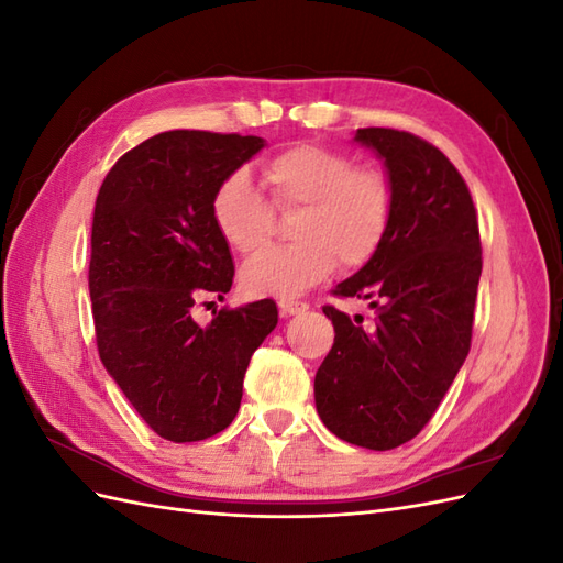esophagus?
Returning <instances> with one entry per match:
<instances>
[{
    "label": "esophagus",
    "instance_id": "esophagus-1",
    "mask_svg": "<svg viewBox=\"0 0 563 563\" xmlns=\"http://www.w3.org/2000/svg\"><path fill=\"white\" fill-rule=\"evenodd\" d=\"M305 310H310L308 302H300V300H279V312L284 317H294V314H300Z\"/></svg>",
    "mask_w": 563,
    "mask_h": 563
}]
</instances>
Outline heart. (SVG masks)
I'll use <instances>...</instances> for the list:
<instances>
[{
	"instance_id": "b5f03b06",
	"label": "heart",
	"mask_w": 563,
	"mask_h": 563,
	"mask_svg": "<svg viewBox=\"0 0 563 563\" xmlns=\"http://www.w3.org/2000/svg\"><path fill=\"white\" fill-rule=\"evenodd\" d=\"M263 178L272 207L298 211L294 246L267 249L251 258L240 284L251 298H288L308 291L340 261L362 267L383 246L395 190L378 168H362L338 150L294 145L265 162ZM211 213L223 242L236 253H255L269 236L272 209L249 172L236 168L218 183Z\"/></svg>"
}]
</instances>
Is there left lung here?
Segmentation results:
<instances>
[{"label": "left lung", "instance_id": "8db88e82", "mask_svg": "<svg viewBox=\"0 0 563 563\" xmlns=\"http://www.w3.org/2000/svg\"><path fill=\"white\" fill-rule=\"evenodd\" d=\"M395 190V213L373 258L335 286L362 314L323 308L333 347L314 376L321 422L347 444L389 451L434 416L472 340L482 242L467 185L446 155L413 133L356 129Z\"/></svg>", "mask_w": 563, "mask_h": 563}]
</instances>
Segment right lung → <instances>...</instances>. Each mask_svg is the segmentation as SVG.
<instances>
[{
    "instance_id": "right-lung-1",
    "label": "right lung",
    "mask_w": 563,
    "mask_h": 563,
    "mask_svg": "<svg viewBox=\"0 0 563 563\" xmlns=\"http://www.w3.org/2000/svg\"><path fill=\"white\" fill-rule=\"evenodd\" d=\"M263 147L258 135L164 131L126 152L96 199L89 291L100 362L150 428L176 444L228 428L251 354L277 327L275 300L220 310L209 327L190 312L203 294L232 288L211 201Z\"/></svg>"
}]
</instances>
